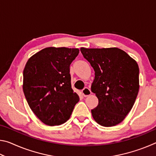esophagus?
<instances>
[{
    "mask_svg": "<svg viewBox=\"0 0 156 156\" xmlns=\"http://www.w3.org/2000/svg\"><path fill=\"white\" fill-rule=\"evenodd\" d=\"M91 91L88 87L84 88L83 90H82V94L83 95L84 97H87L89 96V95H91Z\"/></svg>",
    "mask_w": 156,
    "mask_h": 156,
    "instance_id": "esophagus-1",
    "label": "esophagus"
}]
</instances>
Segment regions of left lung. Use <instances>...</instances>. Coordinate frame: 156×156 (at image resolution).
I'll list each match as a JSON object with an SVG mask.
<instances>
[{"instance_id": "1", "label": "left lung", "mask_w": 156, "mask_h": 156, "mask_svg": "<svg viewBox=\"0 0 156 156\" xmlns=\"http://www.w3.org/2000/svg\"><path fill=\"white\" fill-rule=\"evenodd\" d=\"M80 51L95 72L91 89L98 105L91 109L93 118L103 126L118 125L131 110L138 96V63L117 47H81Z\"/></svg>"}]
</instances>
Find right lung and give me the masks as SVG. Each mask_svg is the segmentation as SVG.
<instances>
[{"label": "right lung", "mask_w": 156, "mask_h": 156, "mask_svg": "<svg viewBox=\"0 0 156 156\" xmlns=\"http://www.w3.org/2000/svg\"><path fill=\"white\" fill-rule=\"evenodd\" d=\"M77 48L47 47L30 57L23 70V89L31 111L49 126L67 122L78 95L71 84L69 66Z\"/></svg>", "instance_id": "1"}]
</instances>
